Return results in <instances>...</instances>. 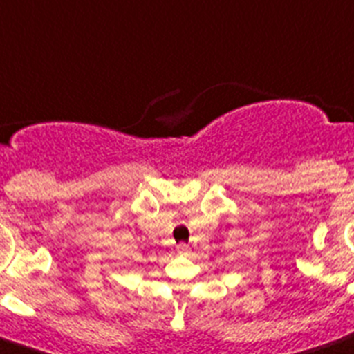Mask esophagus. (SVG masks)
<instances>
[{
	"instance_id": "esophagus-1",
	"label": "esophagus",
	"mask_w": 354,
	"mask_h": 354,
	"mask_svg": "<svg viewBox=\"0 0 354 354\" xmlns=\"http://www.w3.org/2000/svg\"><path fill=\"white\" fill-rule=\"evenodd\" d=\"M176 248H178V254H187V252H189V245H187V243H180Z\"/></svg>"
}]
</instances>
